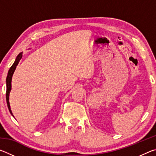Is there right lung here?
Returning <instances> with one entry per match:
<instances>
[{
	"label": "right lung",
	"mask_w": 156,
	"mask_h": 156,
	"mask_svg": "<svg viewBox=\"0 0 156 156\" xmlns=\"http://www.w3.org/2000/svg\"><path fill=\"white\" fill-rule=\"evenodd\" d=\"M22 57H23V52H20V54L17 56L16 58L15 61L14 62V64L12 65L11 67H10L9 72H8V73H7V78H6V85H7L6 100H7V107H8L9 112L12 115V116H14V115H13V113L12 112V110H11V108H10V105H9V94H10V91H11V89H12V79L13 74H14V73L15 72L16 68V66L18 65V62H19L20 59L22 58Z\"/></svg>",
	"instance_id": "add662e5"
}]
</instances>
